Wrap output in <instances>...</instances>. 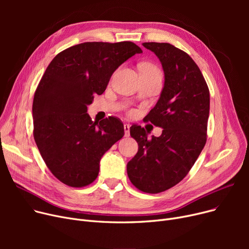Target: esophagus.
Wrapping results in <instances>:
<instances>
[{
  "label": "esophagus",
  "mask_w": 249,
  "mask_h": 249,
  "mask_svg": "<svg viewBox=\"0 0 249 249\" xmlns=\"http://www.w3.org/2000/svg\"><path fill=\"white\" fill-rule=\"evenodd\" d=\"M124 132H125V136L128 137L130 135V125L129 124H124Z\"/></svg>",
  "instance_id": "34e87169"
}]
</instances>
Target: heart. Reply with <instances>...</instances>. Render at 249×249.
<instances>
[{
  "mask_svg": "<svg viewBox=\"0 0 249 249\" xmlns=\"http://www.w3.org/2000/svg\"><path fill=\"white\" fill-rule=\"evenodd\" d=\"M140 71H160V70L155 67L154 64L148 63V62H143L140 64Z\"/></svg>",
  "mask_w": 249,
  "mask_h": 249,
  "instance_id": "b5f03b06",
  "label": "heart"
}]
</instances>
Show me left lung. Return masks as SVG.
<instances>
[{"label": "left lung", "instance_id": "1", "mask_svg": "<svg viewBox=\"0 0 249 249\" xmlns=\"http://www.w3.org/2000/svg\"><path fill=\"white\" fill-rule=\"evenodd\" d=\"M161 62L164 86L145 122L163 128L160 137L147 139L144 128L130 127L138 152L127 163V175L140 191L158 194L184 178L207 141L210 93L193 58L169 43L144 42Z\"/></svg>", "mask_w": 249, "mask_h": 249}]
</instances>
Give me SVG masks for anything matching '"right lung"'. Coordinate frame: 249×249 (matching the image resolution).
Instances as JSON below:
<instances>
[{
  "label": "right lung",
  "mask_w": 249,
  "mask_h": 249,
  "mask_svg": "<svg viewBox=\"0 0 249 249\" xmlns=\"http://www.w3.org/2000/svg\"><path fill=\"white\" fill-rule=\"evenodd\" d=\"M141 52L131 41L85 42L64 49L49 63L34 94L33 136L49 171L63 184H91L104 153L124 136L121 120L93 122L88 106L104 93L113 72Z\"/></svg>",
  "instance_id": "add662e5"
}]
</instances>
